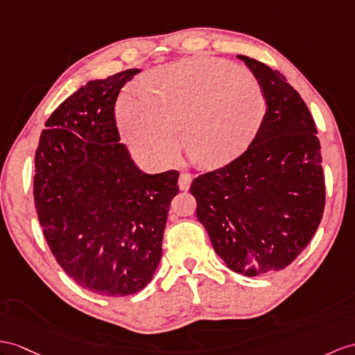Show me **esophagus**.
Returning <instances> with one entry per match:
<instances>
[{
    "label": "esophagus",
    "instance_id": "1",
    "mask_svg": "<svg viewBox=\"0 0 355 355\" xmlns=\"http://www.w3.org/2000/svg\"><path fill=\"white\" fill-rule=\"evenodd\" d=\"M191 180H193L191 173L182 171L179 176V188L182 189V191H187V189L189 188V184H191Z\"/></svg>",
    "mask_w": 355,
    "mask_h": 355
}]
</instances>
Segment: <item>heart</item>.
I'll list each match as a JSON object with an SVG mask.
<instances>
[{
    "instance_id": "1",
    "label": "heart",
    "mask_w": 355,
    "mask_h": 355,
    "mask_svg": "<svg viewBox=\"0 0 355 355\" xmlns=\"http://www.w3.org/2000/svg\"><path fill=\"white\" fill-rule=\"evenodd\" d=\"M268 111L265 90L254 76L218 58L194 57L158 69L143 96H125L119 122L128 143L152 159L184 148L200 166H215L243 150Z\"/></svg>"
}]
</instances>
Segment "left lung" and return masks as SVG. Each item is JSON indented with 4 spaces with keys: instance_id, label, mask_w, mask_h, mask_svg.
I'll return each instance as SVG.
<instances>
[{
    "instance_id": "obj_1",
    "label": "left lung",
    "mask_w": 355,
    "mask_h": 355,
    "mask_svg": "<svg viewBox=\"0 0 355 355\" xmlns=\"http://www.w3.org/2000/svg\"><path fill=\"white\" fill-rule=\"evenodd\" d=\"M244 60L268 99L245 152L198 175L189 191L215 252L238 274L282 271L307 247L322 220L321 144L306 102L277 69Z\"/></svg>"
}]
</instances>
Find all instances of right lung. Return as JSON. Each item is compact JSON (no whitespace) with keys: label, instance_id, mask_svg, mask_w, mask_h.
<instances>
[{"label":"right lung","instance_id":"right-lung-1","mask_svg":"<svg viewBox=\"0 0 355 355\" xmlns=\"http://www.w3.org/2000/svg\"><path fill=\"white\" fill-rule=\"evenodd\" d=\"M140 72L128 69L71 94L46 120L34 157V205L51 253L98 295H132L152 280L179 193L178 170L148 175L119 143L116 101Z\"/></svg>","mask_w":355,"mask_h":355}]
</instances>
